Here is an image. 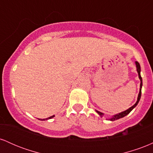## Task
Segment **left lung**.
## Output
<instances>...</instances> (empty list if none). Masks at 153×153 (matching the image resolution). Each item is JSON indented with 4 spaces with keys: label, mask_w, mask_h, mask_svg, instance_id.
Segmentation results:
<instances>
[{
    "label": "left lung",
    "mask_w": 153,
    "mask_h": 153,
    "mask_svg": "<svg viewBox=\"0 0 153 153\" xmlns=\"http://www.w3.org/2000/svg\"><path fill=\"white\" fill-rule=\"evenodd\" d=\"M135 64H136V67H137V71L138 73V75H139V78H140V81H141V82H140V93H139V95H138V98H137V102L135 103L134 105H133L132 106L130 107L129 108H128L127 110L124 111H122L121 112V113L118 114H116L114 116V117H112L111 118L108 119V120L110 121H115V120H117V119H120V118H122V117H125V116H127L128 114L130 113V111L131 110L133 109V108H134L135 106L137 105V103H139V101H140V98H141V88H142V86H143V79H142V77L141 75H140V71H141V69H140V63H139L138 62H135ZM96 112H97L101 116V117H102V116L103 115V113H101V112L99 111H96Z\"/></svg>",
    "instance_id": "left-lung-1"
}]
</instances>
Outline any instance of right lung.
<instances>
[{
	"label": "right lung",
	"mask_w": 153,
	"mask_h": 153,
	"mask_svg": "<svg viewBox=\"0 0 153 153\" xmlns=\"http://www.w3.org/2000/svg\"><path fill=\"white\" fill-rule=\"evenodd\" d=\"M54 117V115L52 116V117H48V118H47V119H42V120H47V119H52V118H53ZM41 120H42V119H41Z\"/></svg>",
	"instance_id": "right-lung-1"
}]
</instances>
